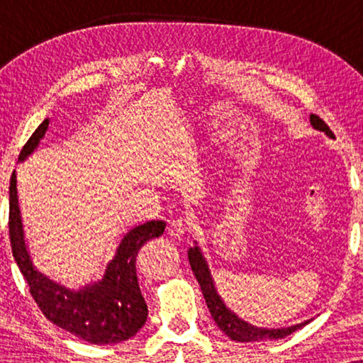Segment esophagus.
<instances>
[{
    "instance_id": "34e87169",
    "label": "esophagus",
    "mask_w": 363,
    "mask_h": 363,
    "mask_svg": "<svg viewBox=\"0 0 363 363\" xmlns=\"http://www.w3.org/2000/svg\"><path fill=\"white\" fill-rule=\"evenodd\" d=\"M188 231V225L185 220H173L170 225H168V235H170L172 238H182L185 236V233Z\"/></svg>"
}]
</instances>
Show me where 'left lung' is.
I'll return each mask as SVG.
<instances>
[{"mask_svg":"<svg viewBox=\"0 0 363 363\" xmlns=\"http://www.w3.org/2000/svg\"><path fill=\"white\" fill-rule=\"evenodd\" d=\"M311 123L314 125L317 130L325 132L329 137H334V133L329 128V125L322 121L319 116H311ZM188 259H190L193 274H195L198 284L201 286V292L205 296L206 306L211 312V317L215 319L216 325L225 332V334L233 340L238 342H261V340H271V339H282V337L291 335L292 332H296L301 327H304L307 322H302V324L286 327V329H259V327H255L247 322L241 320L240 317L228 309L225 302L221 301V297L218 296L215 289V284H213L210 269H208V264L205 257L201 256L198 246L190 247L188 251Z\"/></svg>","mask_w":363,"mask_h":363,"instance_id":"left-lung-1","label":"left lung"}]
</instances>
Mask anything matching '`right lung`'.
<instances>
[{
    "label": "right lung",
    "mask_w": 363,
    "mask_h": 363,
    "mask_svg": "<svg viewBox=\"0 0 363 363\" xmlns=\"http://www.w3.org/2000/svg\"><path fill=\"white\" fill-rule=\"evenodd\" d=\"M49 118H44L19 153V162L36 150L48 130ZM9 241L19 271L26 279L34 302L46 319L79 339L94 345L117 344L128 340L145 324L148 309L137 279V255L153 238L162 236L163 221H148L128 231L117 255L108 262L106 274L99 282L84 289L69 291L34 269L24 245V231L18 205L16 172L9 182Z\"/></svg>",
    "instance_id": "1"
}]
</instances>
